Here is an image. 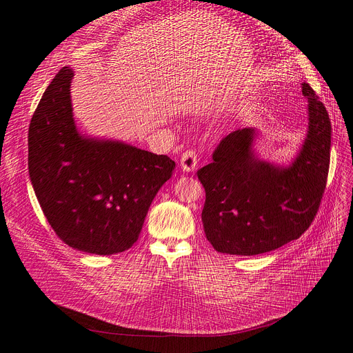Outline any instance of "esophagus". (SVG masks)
Returning a JSON list of instances; mask_svg holds the SVG:
<instances>
[{"label": "esophagus", "instance_id": "obj_1", "mask_svg": "<svg viewBox=\"0 0 353 353\" xmlns=\"http://www.w3.org/2000/svg\"><path fill=\"white\" fill-rule=\"evenodd\" d=\"M197 163H199L197 154L193 150L184 152L180 157V167L183 169V172H194Z\"/></svg>", "mask_w": 353, "mask_h": 353}]
</instances>
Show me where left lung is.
<instances>
[{"instance_id":"left-lung-1","label":"left lung","mask_w":353,"mask_h":353,"mask_svg":"<svg viewBox=\"0 0 353 353\" xmlns=\"http://www.w3.org/2000/svg\"><path fill=\"white\" fill-rule=\"evenodd\" d=\"M307 133L290 164L254 153L256 128L245 127L220 141L213 161L197 172L206 190L201 221L212 246L228 254L252 256L301 237L318 213L326 188L332 125L307 83Z\"/></svg>"}]
</instances>
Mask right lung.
<instances>
[{
  "mask_svg": "<svg viewBox=\"0 0 353 353\" xmlns=\"http://www.w3.org/2000/svg\"><path fill=\"white\" fill-rule=\"evenodd\" d=\"M63 67L28 128V173L48 223L64 243L114 254L137 242L145 214L176 163L119 140L81 134L74 121L71 80Z\"/></svg>",
  "mask_w": 353,
  "mask_h": 353,
  "instance_id": "right-lung-1",
  "label": "right lung"
}]
</instances>
